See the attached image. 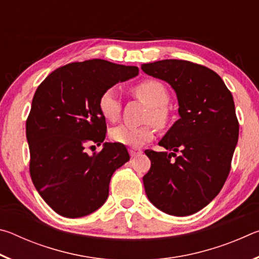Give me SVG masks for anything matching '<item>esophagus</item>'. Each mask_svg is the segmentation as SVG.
<instances>
[{"label": "esophagus", "instance_id": "esophagus-1", "mask_svg": "<svg viewBox=\"0 0 259 259\" xmlns=\"http://www.w3.org/2000/svg\"><path fill=\"white\" fill-rule=\"evenodd\" d=\"M142 148H139V147H130L129 148V153H130V155L131 156H137V155H139V154H142Z\"/></svg>", "mask_w": 259, "mask_h": 259}]
</instances>
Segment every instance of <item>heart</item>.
I'll return each instance as SVG.
<instances>
[{"label": "heart", "instance_id": "1", "mask_svg": "<svg viewBox=\"0 0 259 259\" xmlns=\"http://www.w3.org/2000/svg\"><path fill=\"white\" fill-rule=\"evenodd\" d=\"M131 91L136 97L150 106L146 117L147 121H153L157 126L164 128L170 120V113L166 107L170 97L168 89L163 83L154 78H147L137 83ZM98 108L105 120L114 122L119 119L121 100L114 88H108L103 91L98 99ZM154 135L155 126L152 123L138 126L122 124L109 131V137L114 142L133 146L150 142Z\"/></svg>", "mask_w": 259, "mask_h": 259}]
</instances>
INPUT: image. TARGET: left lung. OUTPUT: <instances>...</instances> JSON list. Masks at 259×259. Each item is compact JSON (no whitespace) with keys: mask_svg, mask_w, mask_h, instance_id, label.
Here are the masks:
<instances>
[{"mask_svg":"<svg viewBox=\"0 0 259 259\" xmlns=\"http://www.w3.org/2000/svg\"><path fill=\"white\" fill-rule=\"evenodd\" d=\"M142 69L174 88L181 115L159 143L171 153L145 151L151 168L144 187L157 209L188 216L211 202L229 177L239 138L233 96L217 73L192 61L164 59Z\"/></svg>","mask_w":259,"mask_h":259,"instance_id":"1","label":"left lung"}]
</instances>
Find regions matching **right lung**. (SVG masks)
<instances>
[{
    "instance_id": "add662e5",
    "label": "right lung",
    "mask_w": 259,
    "mask_h": 259,
    "mask_svg": "<svg viewBox=\"0 0 259 259\" xmlns=\"http://www.w3.org/2000/svg\"><path fill=\"white\" fill-rule=\"evenodd\" d=\"M138 73L136 66L104 59L76 61L57 68L35 91L26 121L29 174L57 213L77 218L102 207L113 172L130 160L120 143H105L93 155L85 148L106 137L100 95Z\"/></svg>"
}]
</instances>
